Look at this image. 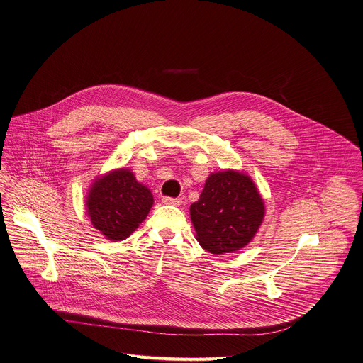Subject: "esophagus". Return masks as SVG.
Instances as JSON below:
<instances>
[{
    "mask_svg": "<svg viewBox=\"0 0 363 363\" xmlns=\"http://www.w3.org/2000/svg\"><path fill=\"white\" fill-rule=\"evenodd\" d=\"M162 201L164 204H172V206H179L181 204V199L169 198V196H162Z\"/></svg>",
    "mask_w": 363,
    "mask_h": 363,
    "instance_id": "1",
    "label": "esophagus"
}]
</instances>
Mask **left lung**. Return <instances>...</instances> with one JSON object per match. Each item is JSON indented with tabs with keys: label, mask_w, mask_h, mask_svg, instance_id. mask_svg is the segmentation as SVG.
I'll return each instance as SVG.
<instances>
[{
	"label": "left lung",
	"mask_w": 363,
	"mask_h": 363,
	"mask_svg": "<svg viewBox=\"0 0 363 363\" xmlns=\"http://www.w3.org/2000/svg\"><path fill=\"white\" fill-rule=\"evenodd\" d=\"M264 203L252 179L237 171L211 174L199 201L191 204V218L201 247L214 255L233 253L257 233Z\"/></svg>",
	"instance_id": "1"
}]
</instances>
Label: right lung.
Instances as JSON below:
<instances>
[{"label":"right lung","mask_w":363,"mask_h":363,"mask_svg":"<svg viewBox=\"0 0 363 363\" xmlns=\"http://www.w3.org/2000/svg\"><path fill=\"white\" fill-rule=\"evenodd\" d=\"M152 204V192L123 168L97 179L86 201L93 227L110 241L128 238L146 218Z\"/></svg>","instance_id":"add662e5"}]
</instances>
